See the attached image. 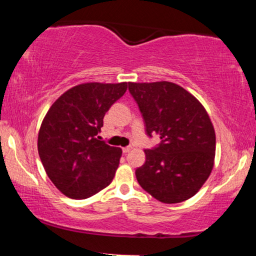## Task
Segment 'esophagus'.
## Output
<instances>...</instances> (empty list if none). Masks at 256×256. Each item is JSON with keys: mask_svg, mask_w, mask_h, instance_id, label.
<instances>
[{"mask_svg": "<svg viewBox=\"0 0 256 256\" xmlns=\"http://www.w3.org/2000/svg\"><path fill=\"white\" fill-rule=\"evenodd\" d=\"M130 150H131V146H125V148H122V152H124V154H128Z\"/></svg>", "mask_w": 256, "mask_h": 256, "instance_id": "34e87169", "label": "esophagus"}]
</instances>
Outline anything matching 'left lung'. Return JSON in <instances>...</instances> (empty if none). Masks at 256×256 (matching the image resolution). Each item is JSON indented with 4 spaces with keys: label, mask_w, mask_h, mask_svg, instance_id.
<instances>
[{
    "label": "left lung",
    "mask_w": 256,
    "mask_h": 256,
    "mask_svg": "<svg viewBox=\"0 0 256 256\" xmlns=\"http://www.w3.org/2000/svg\"><path fill=\"white\" fill-rule=\"evenodd\" d=\"M149 137L161 142L146 149L136 170L140 186L164 204L192 198L210 177L216 155V132L207 112L190 92L170 82L128 83Z\"/></svg>",
    "instance_id": "obj_1"
}]
</instances>
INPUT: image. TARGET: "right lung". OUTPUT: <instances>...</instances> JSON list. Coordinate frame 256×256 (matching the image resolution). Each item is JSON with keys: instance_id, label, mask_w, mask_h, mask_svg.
Listing matches in <instances>:
<instances>
[{"instance_id": "1", "label": "right lung", "mask_w": 256, "mask_h": 256, "mask_svg": "<svg viewBox=\"0 0 256 256\" xmlns=\"http://www.w3.org/2000/svg\"><path fill=\"white\" fill-rule=\"evenodd\" d=\"M128 83L80 84L58 98L44 116L38 154L46 174L64 195L88 198L110 184L122 149L100 140L104 116Z\"/></svg>"}]
</instances>
